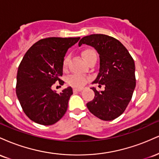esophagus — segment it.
<instances>
[{"label":"esophagus","mask_w":159,"mask_h":159,"mask_svg":"<svg viewBox=\"0 0 159 159\" xmlns=\"http://www.w3.org/2000/svg\"><path fill=\"white\" fill-rule=\"evenodd\" d=\"M83 89L82 88H76V87H75V88L73 89L74 92H79V91H81Z\"/></svg>","instance_id":"34e87169"}]
</instances>
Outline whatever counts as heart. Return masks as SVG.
Wrapping results in <instances>:
<instances>
[{
  "label": "heart",
  "mask_w": 159,
  "mask_h": 159,
  "mask_svg": "<svg viewBox=\"0 0 159 159\" xmlns=\"http://www.w3.org/2000/svg\"><path fill=\"white\" fill-rule=\"evenodd\" d=\"M81 54L83 56V57L84 58V60L87 63H88L89 61L92 59L94 57H96V53L93 49L91 48H87L84 49L81 52ZM69 55L66 56L63 59V69H66L67 67V66L69 64ZM87 81V78L85 76L79 74H75L69 76V77L67 78V82H68L69 84L73 86V87H81L82 86H84L86 84V82Z\"/></svg>",
  "instance_id": "obj_1"
}]
</instances>
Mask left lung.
<instances>
[{
    "label": "left lung",
    "mask_w": 159,
    "mask_h": 159,
    "mask_svg": "<svg viewBox=\"0 0 159 159\" xmlns=\"http://www.w3.org/2000/svg\"><path fill=\"white\" fill-rule=\"evenodd\" d=\"M90 45L99 54V72L92 84L105 86V90L95 93L94 98L87 103L89 111L99 119L110 121L125 111L136 85L134 62L119 40L105 34H91L78 43Z\"/></svg>",
    "instance_id": "obj_1"
}]
</instances>
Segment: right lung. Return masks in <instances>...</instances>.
<instances>
[{
    "label": "right lung",
    "instance_id": "1",
    "mask_svg": "<svg viewBox=\"0 0 159 159\" xmlns=\"http://www.w3.org/2000/svg\"><path fill=\"white\" fill-rule=\"evenodd\" d=\"M80 37H49L40 39L28 49L17 73L16 95L24 112L32 121L51 125L66 112L72 88L57 93L52 89L63 75V61L67 50Z\"/></svg>",
    "mask_w": 159,
    "mask_h": 159
}]
</instances>
